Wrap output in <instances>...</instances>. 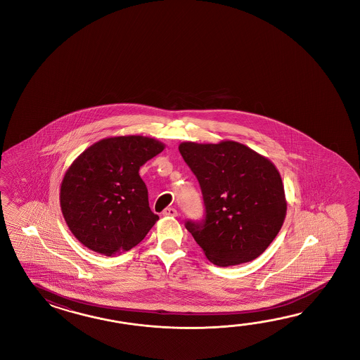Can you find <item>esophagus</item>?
Returning a JSON list of instances; mask_svg holds the SVG:
<instances>
[{
	"instance_id": "obj_1",
	"label": "esophagus",
	"mask_w": 360,
	"mask_h": 360,
	"mask_svg": "<svg viewBox=\"0 0 360 360\" xmlns=\"http://www.w3.org/2000/svg\"><path fill=\"white\" fill-rule=\"evenodd\" d=\"M162 214L163 216H172V217H175V216H177V211L174 207H167V208L163 210Z\"/></svg>"
}]
</instances>
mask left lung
I'll use <instances>...</instances> for the list:
<instances>
[{"mask_svg":"<svg viewBox=\"0 0 360 360\" xmlns=\"http://www.w3.org/2000/svg\"><path fill=\"white\" fill-rule=\"evenodd\" d=\"M179 150L198 180L206 214L185 228L217 266L259 257L283 225V183L268 158L237 141L181 143Z\"/></svg>","mask_w":360,"mask_h":360,"instance_id":"1","label":"left lung"}]
</instances>
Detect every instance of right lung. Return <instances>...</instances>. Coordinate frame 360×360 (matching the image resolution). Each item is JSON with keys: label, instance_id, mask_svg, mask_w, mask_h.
Masks as SVG:
<instances>
[{"label": "right lung", "instance_id": "1", "mask_svg": "<svg viewBox=\"0 0 360 360\" xmlns=\"http://www.w3.org/2000/svg\"><path fill=\"white\" fill-rule=\"evenodd\" d=\"M163 149L146 136L103 139L70 165L61 181V212L82 245L115 256L146 238L160 217L139 169Z\"/></svg>", "mask_w": 360, "mask_h": 360}]
</instances>
